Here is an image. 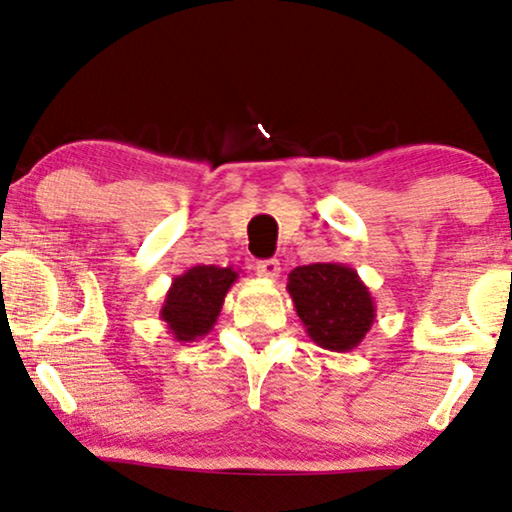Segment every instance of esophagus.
Instances as JSON below:
<instances>
[{
	"label": "esophagus",
	"instance_id": "34e87169",
	"mask_svg": "<svg viewBox=\"0 0 512 512\" xmlns=\"http://www.w3.org/2000/svg\"><path fill=\"white\" fill-rule=\"evenodd\" d=\"M255 271H257V276L273 280L280 276V262L278 259H259V262L255 264Z\"/></svg>",
	"mask_w": 512,
	"mask_h": 512
}]
</instances>
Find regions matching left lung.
I'll return each instance as SVG.
<instances>
[{
	"label": "left lung",
	"mask_w": 512,
	"mask_h": 512,
	"mask_svg": "<svg viewBox=\"0 0 512 512\" xmlns=\"http://www.w3.org/2000/svg\"><path fill=\"white\" fill-rule=\"evenodd\" d=\"M287 292L311 341L331 352L355 350L376 320L369 287L348 264L297 266L287 276Z\"/></svg>",
	"instance_id": "8db88e82"
}]
</instances>
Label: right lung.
Listing matches in <instances>:
<instances>
[{
    "instance_id": "right-lung-1",
    "label": "right lung",
    "mask_w": 512,
    "mask_h": 512,
    "mask_svg": "<svg viewBox=\"0 0 512 512\" xmlns=\"http://www.w3.org/2000/svg\"><path fill=\"white\" fill-rule=\"evenodd\" d=\"M236 278L239 271L232 266L199 264L171 280L160 308V320H164L169 334L178 343H192L206 336L218 322L222 304Z\"/></svg>"
}]
</instances>
